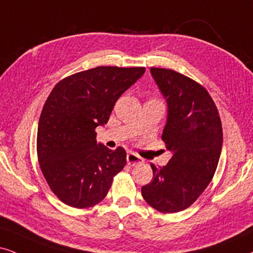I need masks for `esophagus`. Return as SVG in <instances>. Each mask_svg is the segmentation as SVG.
<instances>
[{
  "instance_id": "obj_1",
  "label": "esophagus",
  "mask_w": 253,
  "mask_h": 253,
  "mask_svg": "<svg viewBox=\"0 0 253 253\" xmlns=\"http://www.w3.org/2000/svg\"><path fill=\"white\" fill-rule=\"evenodd\" d=\"M127 164L129 166L140 165V164H143V160L142 158H140L139 155L134 154V153H129V154H127Z\"/></svg>"
}]
</instances>
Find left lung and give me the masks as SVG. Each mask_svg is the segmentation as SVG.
<instances>
[{"mask_svg": "<svg viewBox=\"0 0 253 253\" xmlns=\"http://www.w3.org/2000/svg\"><path fill=\"white\" fill-rule=\"evenodd\" d=\"M167 99L168 118L162 141L172 152L164 167L150 164L153 180L142 197L160 212L189 208L212 180L223 143L222 123L207 88L170 69H150Z\"/></svg>", "mask_w": 253, "mask_h": 253, "instance_id": "1", "label": "left lung"}]
</instances>
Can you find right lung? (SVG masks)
<instances>
[{
  "label": "right lung",
  "mask_w": 253,
  "mask_h": 253,
  "mask_svg": "<svg viewBox=\"0 0 253 253\" xmlns=\"http://www.w3.org/2000/svg\"><path fill=\"white\" fill-rule=\"evenodd\" d=\"M145 71L97 66L65 77L52 88L38 123L37 158L63 203L85 209L101 202L126 166L123 147L111 150L97 143L95 128L107 124L120 95Z\"/></svg>",
  "instance_id": "1"
}]
</instances>
